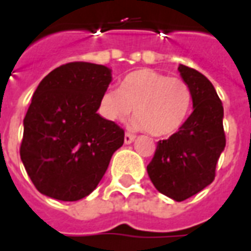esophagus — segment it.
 <instances>
[{"label": "esophagus", "instance_id": "obj_1", "mask_svg": "<svg viewBox=\"0 0 251 251\" xmlns=\"http://www.w3.org/2000/svg\"><path fill=\"white\" fill-rule=\"evenodd\" d=\"M134 138H136V136H134V134L126 133V134H125V144H131V142L134 141Z\"/></svg>", "mask_w": 251, "mask_h": 251}]
</instances>
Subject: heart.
<instances>
[{
	"label": "heart",
	"mask_w": 251,
	"mask_h": 251,
	"mask_svg": "<svg viewBox=\"0 0 251 251\" xmlns=\"http://www.w3.org/2000/svg\"><path fill=\"white\" fill-rule=\"evenodd\" d=\"M192 104L188 83L161 72L141 68L127 74L120 90H107L99 99V113L111 122H124L134 109L137 129L152 136L174 134L183 126Z\"/></svg>",
	"instance_id": "heart-1"
}]
</instances>
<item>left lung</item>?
Here are the masks:
<instances>
[{"instance_id":"8db88e82","label":"left lung","mask_w":251,"mask_h":251,"mask_svg":"<svg viewBox=\"0 0 251 251\" xmlns=\"http://www.w3.org/2000/svg\"><path fill=\"white\" fill-rule=\"evenodd\" d=\"M179 71L191 88L194 111L179 131L157 142L147 171L158 192L183 201L214 181L226 136L223 106L212 83L191 67L180 64Z\"/></svg>"}]
</instances>
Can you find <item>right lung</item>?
<instances>
[{
    "label": "right lung",
    "mask_w": 251,
    "mask_h": 251,
    "mask_svg": "<svg viewBox=\"0 0 251 251\" xmlns=\"http://www.w3.org/2000/svg\"><path fill=\"white\" fill-rule=\"evenodd\" d=\"M111 82L107 67L72 62L36 88L24 118L20 156L36 189L76 201L97 188L125 131L97 113Z\"/></svg>",
    "instance_id": "1"
}]
</instances>
